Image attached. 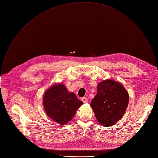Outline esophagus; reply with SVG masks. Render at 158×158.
<instances>
[{
	"label": "esophagus",
	"instance_id": "34e87169",
	"mask_svg": "<svg viewBox=\"0 0 158 158\" xmlns=\"http://www.w3.org/2000/svg\"><path fill=\"white\" fill-rule=\"evenodd\" d=\"M81 101H82L84 103H87V99L86 98H85V97L82 98H81Z\"/></svg>",
	"mask_w": 158,
	"mask_h": 158
}]
</instances>
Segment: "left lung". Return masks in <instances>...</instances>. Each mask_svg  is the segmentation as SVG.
<instances>
[{
	"instance_id": "left-lung-1",
	"label": "left lung",
	"mask_w": 158,
	"mask_h": 158,
	"mask_svg": "<svg viewBox=\"0 0 158 158\" xmlns=\"http://www.w3.org/2000/svg\"><path fill=\"white\" fill-rule=\"evenodd\" d=\"M98 93L91 106L98 123L102 126H112L124 114L129 104V94L122 84L112 79L98 84Z\"/></svg>"
}]
</instances>
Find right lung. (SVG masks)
<instances>
[{"label": "right lung", "instance_id": "1", "mask_svg": "<svg viewBox=\"0 0 158 158\" xmlns=\"http://www.w3.org/2000/svg\"><path fill=\"white\" fill-rule=\"evenodd\" d=\"M42 101L47 116L60 125L68 123L83 104L74 93L67 91L65 85L61 82L48 89Z\"/></svg>", "mask_w": 158, "mask_h": 158}]
</instances>
